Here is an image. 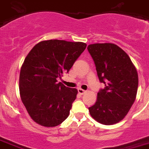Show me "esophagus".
Instances as JSON below:
<instances>
[{
    "instance_id": "obj_1",
    "label": "esophagus",
    "mask_w": 149,
    "mask_h": 149,
    "mask_svg": "<svg viewBox=\"0 0 149 149\" xmlns=\"http://www.w3.org/2000/svg\"><path fill=\"white\" fill-rule=\"evenodd\" d=\"M78 92H79V95H84V94H85L86 92V90H84V89H81V88H79V89H78Z\"/></svg>"
}]
</instances>
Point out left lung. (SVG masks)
I'll return each instance as SVG.
<instances>
[{"instance_id":"1","label":"left lung","mask_w":149,"mask_h":149,"mask_svg":"<svg viewBox=\"0 0 149 149\" xmlns=\"http://www.w3.org/2000/svg\"><path fill=\"white\" fill-rule=\"evenodd\" d=\"M100 81L105 88L97 93L95 105L89 107L91 116L99 123L111 125L126 116L136 98L138 75L123 49L111 43L88 46Z\"/></svg>"}]
</instances>
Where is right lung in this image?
<instances>
[{"label":"right lung","instance_id":"obj_1","mask_svg":"<svg viewBox=\"0 0 149 149\" xmlns=\"http://www.w3.org/2000/svg\"><path fill=\"white\" fill-rule=\"evenodd\" d=\"M86 47L83 42L47 40L35 45L25 57L19 81L20 97L36 123L53 127L69 116L78 90L57 79L68 73Z\"/></svg>","mask_w":149,"mask_h":149}]
</instances>
